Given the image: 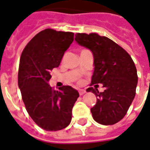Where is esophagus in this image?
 Segmentation results:
<instances>
[{"label": "esophagus", "instance_id": "1", "mask_svg": "<svg viewBox=\"0 0 150 150\" xmlns=\"http://www.w3.org/2000/svg\"><path fill=\"white\" fill-rule=\"evenodd\" d=\"M79 95H84V94L86 93V90H83V89L79 90Z\"/></svg>", "mask_w": 150, "mask_h": 150}]
</instances>
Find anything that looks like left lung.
I'll return each instance as SVG.
<instances>
[{
    "label": "left lung",
    "mask_w": 150,
    "mask_h": 150,
    "mask_svg": "<svg viewBox=\"0 0 150 150\" xmlns=\"http://www.w3.org/2000/svg\"><path fill=\"white\" fill-rule=\"evenodd\" d=\"M75 40L93 54L91 86L102 83L105 88L103 92L96 87L86 89L97 98L91 109L93 118L102 125H114L124 117L135 97L137 75L134 61L118 44L97 33H77Z\"/></svg>",
    "instance_id": "left-lung-1"
}]
</instances>
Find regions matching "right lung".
<instances>
[{
  "instance_id": "right-lung-1",
  "label": "right lung",
  "mask_w": 150,
  "mask_h": 150,
  "mask_svg": "<svg viewBox=\"0 0 150 150\" xmlns=\"http://www.w3.org/2000/svg\"><path fill=\"white\" fill-rule=\"evenodd\" d=\"M74 40V33L47 28L33 37L21 56L18 86L30 117L47 131L68 126L78 91L64 86L59 91L48 83L51 71L60 64L64 52Z\"/></svg>"
}]
</instances>
